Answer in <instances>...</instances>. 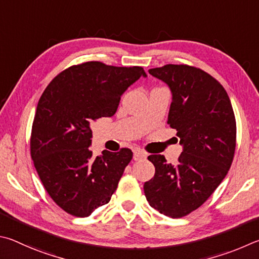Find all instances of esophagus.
<instances>
[{"label": "esophagus", "mask_w": 259, "mask_h": 259, "mask_svg": "<svg viewBox=\"0 0 259 259\" xmlns=\"http://www.w3.org/2000/svg\"><path fill=\"white\" fill-rule=\"evenodd\" d=\"M147 153L146 152H144V151H135L134 152V160L135 161H140V160H144V159H146V158H147Z\"/></svg>", "instance_id": "1"}]
</instances>
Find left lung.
<instances>
[{
  "instance_id": "obj_1",
  "label": "left lung",
  "mask_w": 259,
  "mask_h": 259,
  "mask_svg": "<svg viewBox=\"0 0 259 259\" xmlns=\"http://www.w3.org/2000/svg\"><path fill=\"white\" fill-rule=\"evenodd\" d=\"M169 86L173 101L168 124L183 144L178 164L150 155L155 176L144 183L152 208L181 219L207 201L232 165L237 122L230 98L219 80L200 68L165 65L149 69Z\"/></svg>"
}]
</instances>
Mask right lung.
Returning <instances> with one entry per match:
<instances>
[{
    "label": "right lung",
    "mask_w": 259,
    "mask_h": 259,
    "mask_svg": "<svg viewBox=\"0 0 259 259\" xmlns=\"http://www.w3.org/2000/svg\"><path fill=\"white\" fill-rule=\"evenodd\" d=\"M142 75V67L88 61L61 71L39 98L30 156L49 196L68 214L88 217L116 191L133 152L121 148L93 157L91 126L115 115L121 94Z\"/></svg>",
    "instance_id": "1"
}]
</instances>
